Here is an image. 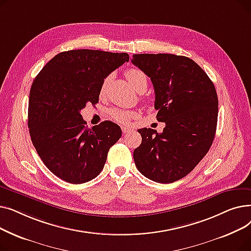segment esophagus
<instances>
[{
	"label": "esophagus",
	"instance_id": "esophagus-1",
	"mask_svg": "<svg viewBox=\"0 0 251 251\" xmlns=\"http://www.w3.org/2000/svg\"><path fill=\"white\" fill-rule=\"evenodd\" d=\"M122 131H123V133H125V134H127V133H129V132H131V130L130 128H127V127H122Z\"/></svg>",
	"mask_w": 251,
	"mask_h": 251
}]
</instances>
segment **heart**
I'll list each match as a JSON object with an SVG mask.
<instances>
[{
	"instance_id": "1",
	"label": "heart",
	"mask_w": 251,
	"mask_h": 251,
	"mask_svg": "<svg viewBox=\"0 0 251 251\" xmlns=\"http://www.w3.org/2000/svg\"><path fill=\"white\" fill-rule=\"evenodd\" d=\"M126 77L128 79V81L130 84L133 86V88L137 91L140 92L142 89H147L148 87V77L144 74L141 70L132 68L126 71ZM110 81V76L104 79L102 85H101V92L104 91L105 87H107L108 83ZM135 114L131 111H126V110H120V109H112L110 110V116L112 119H114L115 121L126 124L128 123L131 118H132Z\"/></svg>"
}]
</instances>
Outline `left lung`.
Here are the masks:
<instances>
[{"label":"left lung","instance_id":"8db88e82","mask_svg":"<svg viewBox=\"0 0 251 251\" xmlns=\"http://www.w3.org/2000/svg\"><path fill=\"white\" fill-rule=\"evenodd\" d=\"M132 64L152 82L162 133L138 129L142 141L133 157L139 172L159 183L189 174L212 147L218 121L213 81L193 60L172 54L133 55Z\"/></svg>","mask_w":251,"mask_h":251}]
</instances>
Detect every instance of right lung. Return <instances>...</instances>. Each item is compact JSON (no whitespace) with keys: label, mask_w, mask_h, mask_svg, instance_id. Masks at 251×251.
<instances>
[{"label":"right lung","mask_w":251,"mask_h":251,"mask_svg":"<svg viewBox=\"0 0 251 251\" xmlns=\"http://www.w3.org/2000/svg\"><path fill=\"white\" fill-rule=\"evenodd\" d=\"M128 61L126 52L62 51L33 80L29 134L44 164L62 180L81 184L96 178L121 137V128L111 121L87 128L80 111L99 101L104 78Z\"/></svg>","instance_id":"right-lung-1"}]
</instances>
